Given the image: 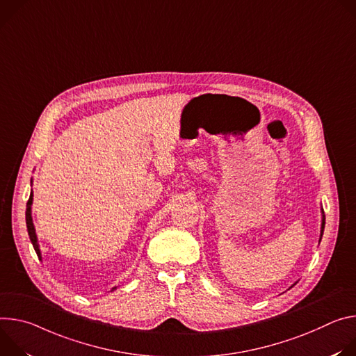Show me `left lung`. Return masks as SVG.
<instances>
[{
	"label": "left lung",
	"mask_w": 356,
	"mask_h": 356,
	"mask_svg": "<svg viewBox=\"0 0 356 356\" xmlns=\"http://www.w3.org/2000/svg\"><path fill=\"white\" fill-rule=\"evenodd\" d=\"M321 215H323V219H321V234H320V242H321V239H323V234H324V227H325V215H324V211L321 209ZM296 284V283H294ZM293 284V286H294ZM291 286V287H293Z\"/></svg>",
	"instance_id": "left-lung-1"
}]
</instances>
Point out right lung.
<instances>
[{"label": "right lung", "mask_w": 356, "mask_h": 356, "mask_svg": "<svg viewBox=\"0 0 356 356\" xmlns=\"http://www.w3.org/2000/svg\"><path fill=\"white\" fill-rule=\"evenodd\" d=\"M31 184H32V179H31ZM32 201H33V193L31 191V195H29V200L26 202V212H25V220H26V229H28V234H29V239H31V243L38 254V257L41 259L42 254H41V249H39V243H38V238H36V232H35V226H33V222H32V212H31V207H32ZM115 290V287L111 289V291Z\"/></svg>", "instance_id": "obj_1"}]
</instances>
